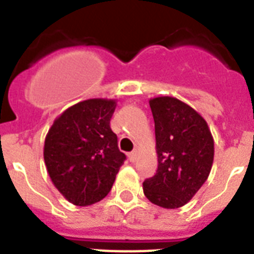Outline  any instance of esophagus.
<instances>
[{
  "instance_id": "obj_1",
  "label": "esophagus",
  "mask_w": 254,
  "mask_h": 254,
  "mask_svg": "<svg viewBox=\"0 0 254 254\" xmlns=\"http://www.w3.org/2000/svg\"><path fill=\"white\" fill-rule=\"evenodd\" d=\"M137 154H139V151H137V149H133L132 152H129V155H128L129 160H131L132 163L135 162V160L137 159Z\"/></svg>"
}]
</instances>
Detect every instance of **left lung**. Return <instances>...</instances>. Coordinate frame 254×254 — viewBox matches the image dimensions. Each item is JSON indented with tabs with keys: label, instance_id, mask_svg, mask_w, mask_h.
I'll return each mask as SVG.
<instances>
[{
	"label": "left lung",
	"instance_id": "obj_1",
	"mask_svg": "<svg viewBox=\"0 0 254 254\" xmlns=\"http://www.w3.org/2000/svg\"><path fill=\"white\" fill-rule=\"evenodd\" d=\"M158 171L143 183L145 197L167 209L186 205L209 176L215 143L205 119L172 96L149 99Z\"/></svg>",
	"mask_w": 254,
	"mask_h": 254
}]
</instances>
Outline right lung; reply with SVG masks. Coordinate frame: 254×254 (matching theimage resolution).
<instances>
[{
  "instance_id": "1",
  "label": "right lung",
  "mask_w": 254,
  "mask_h": 254,
  "mask_svg": "<svg viewBox=\"0 0 254 254\" xmlns=\"http://www.w3.org/2000/svg\"><path fill=\"white\" fill-rule=\"evenodd\" d=\"M115 99H87L57 118L45 139L49 176L64 198L86 207L111 190L126 155L110 127Z\"/></svg>"
}]
</instances>
